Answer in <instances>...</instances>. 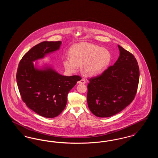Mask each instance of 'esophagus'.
<instances>
[{"instance_id": "obj_1", "label": "esophagus", "mask_w": 158, "mask_h": 158, "mask_svg": "<svg viewBox=\"0 0 158 158\" xmlns=\"http://www.w3.org/2000/svg\"><path fill=\"white\" fill-rule=\"evenodd\" d=\"M77 83H81V84H84V83H86V81H85V79H82L81 80H80L79 81H78Z\"/></svg>"}]
</instances>
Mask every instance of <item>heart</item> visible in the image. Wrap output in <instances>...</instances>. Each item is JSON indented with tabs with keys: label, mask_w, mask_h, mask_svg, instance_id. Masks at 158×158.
Masks as SVG:
<instances>
[{
	"label": "heart",
	"mask_w": 158,
	"mask_h": 158,
	"mask_svg": "<svg viewBox=\"0 0 158 158\" xmlns=\"http://www.w3.org/2000/svg\"><path fill=\"white\" fill-rule=\"evenodd\" d=\"M69 59L63 61L65 69L74 73L81 65L85 75L95 76L104 71L111 60L108 50L88 43H81L73 45L69 50Z\"/></svg>",
	"instance_id": "b5f03b06"
}]
</instances>
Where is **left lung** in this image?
Listing matches in <instances>:
<instances>
[{"label": "left lung", "instance_id": "left-lung-1", "mask_svg": "<svg viewBox=\"0 0 158 158\" xmlns=\"http://www.w3.org/2000/svg\"><path fill=\"white\" fill-rule=\"evenodd\" d=\"M120 56L113 66L89 79L87 102L98 117L120 113L134 99L139 81V68L135 56L118 45Z\"/></svg>", "mask_w": 158, "mask_h": 158}]
</instances>
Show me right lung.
Listing matches in <instances>:
<instances>
[{
	"mask_svg": "<svg viewBox=\"0 0 158 158\" xmlns=\"http://www.w3.org/2000/svg\"><path fill=\"white\" fill-rule=\"evenodd\" d=\"M61 41H43L23 56L16 73V82L23 101L31 110L45 118L58 116L66 107L68 94L81 80L79 76H66L45 64L38 68L33 62L59 50Z\"/></svg>",
	"mask_w": 158,
	"mask_h": 158,
	"instance_id": "obj_1",
	"label": "right lung"
}]
</instances>
